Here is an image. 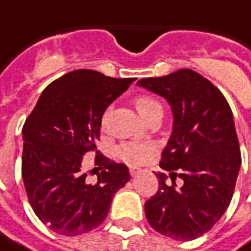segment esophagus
<instances>
[{
  "instance_id": "esophagus-1",
  "label": "esophagus",
  "mask_w": 251,
  "mask_h": 251,
  "mask_svg": "<svg viewBox=\"0 0 251 251\" xmlns=\"http://www.w3.org/2000/svg\"><path fill=\"white\" fill-rule=\"evenodd\" d=\"M129 171H130V175L131 176H136V175H138L140 172H141V168H138V167H129Z\"/></svg>"
}]
</instances>
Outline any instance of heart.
<instances>
[{
    "mask_svg": "<svg viewBox=\"0 0 251 251\" xmlns=\"http://www.w3.org/2000/svg\"><path fill=\"white\" fill-rule=\"evenodd\" d=\"M133 103L136 106L137 111L141 114V117L145 120L156 111L163 113V106L158 102L157 99L152 98L149 95H138L133 99ZM110 109L104 110V113L100 117V127L104 129L107 125V120H109ZM154 151V145L151 142H127L121 145L117 149V154L121 160H124L129 164H136L144 161L148 156H151Z\"/></svg>",
    "mask_w": 251,
    "mask_h": 251,
    "instance_id": "1",
    "label": "heart"
}]
</instances>
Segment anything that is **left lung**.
Returning <instances> with one entry per match:
<instances>
[{
  "label": "left lung",
  "instance_id": "left-lung-1",
  "mask_svg": "<svg viewBox=\"0 0 251 251\" xmlns=\"http://www.w3.org/2000/svg\"><path fill=\"white\" fill-rule=\"evenodd\" d=\"M137 84L167 99L174 131L156 174L157 194L145 203L149 225L176 241H192L208 231L231 201L241 168L232 111L223 94L198 72L183 68ZM183 185L176 188L174 179Z\"/></svg>",
  "mask_w": 251,
  "mask_h": 251
}]
</instances>
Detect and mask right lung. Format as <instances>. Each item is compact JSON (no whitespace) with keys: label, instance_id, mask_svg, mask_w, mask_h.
<instances>
[{"label":"right lung","instance_id":"obj_1","mask_svg":"<svg viewBox=\"0 0 251 251\" xmlns=\"http://www.w3.org/2000/svg\"><path fill=\"white\" fill-rule=\"evenodd\" d=\"M136 77L75 70L47 86L23 127L21 174L32 208L44 225L66 237L98 227L115 192L130 180L125 164L104 156L97 181H88L84 156L97 151L100 117ZM104 168L102 169L101 167Z\"/></svg>","mask_w":251,"mask_h":251}]
</instances>
